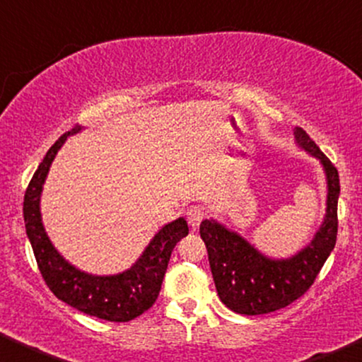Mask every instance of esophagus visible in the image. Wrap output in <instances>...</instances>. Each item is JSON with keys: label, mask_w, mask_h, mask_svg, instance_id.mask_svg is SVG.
Listing matches in <instances>:
<instances>
[{"label": "esophagus", "mask_w": 362, "mask_h": 362, "mask_svg": "<svg viewBox=\"0 0 362 362\" xmlns=\"http://www.w3.org/2000/svg\"><path fill=\"white\" fill-rule=\"evenodd\" d=\"M206 213L202 206H191L188 211H186V216H188V223L191 225V228L196 230L199 226V223L203 221V218Z\"/></svg>", "instance_id": "esophagus-1"}]
</instances>
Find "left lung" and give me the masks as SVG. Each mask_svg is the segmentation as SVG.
Masks as SVG:
<instances>
[{
  "label": "left lung",
  "instance_id": "8db88e82",
  "mask_svg": "<svg viewBox=\"0 0 362 362\" xmlns=\"http://www.w3.org/2000/svg\"><path fill=\"white\" fill-rule=\"evenodd\" d=\"M293 136L300 149L319 159L327 181L324 221L307 247L292 257L270 258L221 223L199 225L218 296L236 314H269L292 304L310 288L336 245L339 173L304 129L296 127Z\"/></svg>",
  "mask_w": 362,
  "mask_h": 362
}]
</instances>
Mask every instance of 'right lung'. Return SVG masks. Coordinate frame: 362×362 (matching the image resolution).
Segmentation results:
<instances>
[{
    "label": "right lung",
    "mask_w": 362,
    "mask_h": 362,
    "mask_svg": "<svg viewBox=\"0 0 362 362\" xmlns=\"http://www.w3.org/2000/svg\"><path fill=\"white\" fill-rule=\"evenodd\" d=\"M82 127H75L48 149L25 193L23 216L28 240L37 258L38 269L48 288L57 298L87 315H93L110 322H127L139 317L151 309L159 296L173 248L189 233L185 218H177L164 225L142 255L131 269L115 275H92L78 270L58 253L43 228L40 198L43 182L60 147L70 134H77Z\"/></svg>",
    "instance_id": "add662e5"
}]
</instances>
